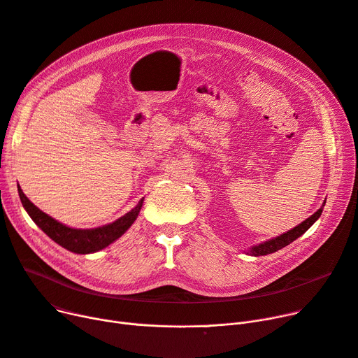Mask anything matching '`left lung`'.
Masks as SVG:
<instances>
[{
	"label": "left lung",
	"instance_id": "8db88e82",
	"mask_svg": "<svg viewBox=\"0 0 358 358\" xmlns=\"http://www.w3.org/2000/svg\"><path fill=\"white\" fill-rule=\"evenodd\" d=\"M324 206H325V200H324L322 206L313 214L311 217H308V219L303 220L301 224L295 226L294 229L288 230L287 233H282L280 236L273 237V239H269V241H266V242H262V243H259V245L252 246L246 253L250 255V256H265V255L278 252L279 249H282V248H285V246H288L289 243H292L294 241H296L299 236H302L309 227H311V226L320 219Z\"/></svg>",
	"mask_w": 358,
	"mask_h": 358
}]
</instances>
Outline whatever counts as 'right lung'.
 <instances>
[{"label": "right lung", "instance_id": "obj_1", "mask_svg": "<svg viewBox=\"0 0 358 358\" xmlns=\"http://www.w3.org/2000/svg\"><path fill=\"white\" fill-rule=\"evenodd\" d=\"M18 194H20L22 207L26 208L31 220L47 236H49L52 241H55L62 248L79 255H89V253L99 252L108 248L115 241H117L119 237H121L134 224L141 211L142 203H144V199H141L139 203L131 211L124 214L122 217H119L113 223H109L101 227H94V229H73L55 220L53 217L49 216V214H45L38 207H36L26 197V194L22 193V189L20 187H18Z\"/></svg>", "mask_w": 358, "mask_h": 358}]
</instances>
